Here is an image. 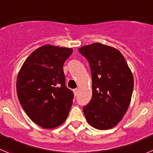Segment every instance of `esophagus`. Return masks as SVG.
<instances>
[{"instance_id":"obj_1","label":"esophagus","mask_w":153,"mask_h":153,"mask_svg":"<svg viewBox=\"0 0 153 153\" xmlns=\"http://www.w3.org/2000/svg\"><path fill=\"white\" fill-rule=\"evenodd\" d=\"M78 92H79V89L76 88V89H74V95L76 96L78 94Z\"/></svg>"}]
</instances>
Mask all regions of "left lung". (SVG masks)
Here are the masks:
<instances>
[{
	"label": "left lung",
	"mask_w": 153,
	"mask_h": 153,
	"mask_svg": "<svg viewBox=\"0 0 153 153\" xmlns=\"http://www.w3.org/2000/svg\"><path fill=\"white\" fill-rule=\"evenodd\" d=\"M90 63L93 96L83 106L86 120L100 130L113 128L128 110L133 90V76L120 51L100 43L78 49Z\"/></svg>",
	"instance_id": "left-lung-1"
}]
</instances>
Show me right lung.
<instances>
[{"label":"right lung","instance_id":"add662e5","mask_svg":"<svg viewBox=\"0 0 153 153\" xmlns=\"http://www.w3.org/2000/svg\"><path fill=\"white\" fill-rule=\"evenodd\" d=\"M72 48L46 44L23 63L17 79L19 101L29 118L44 129H53L67 120L74 93L65 86L63 67Z\"/></svg>","mask_w":153,"mask_h":153}]
</instances>
